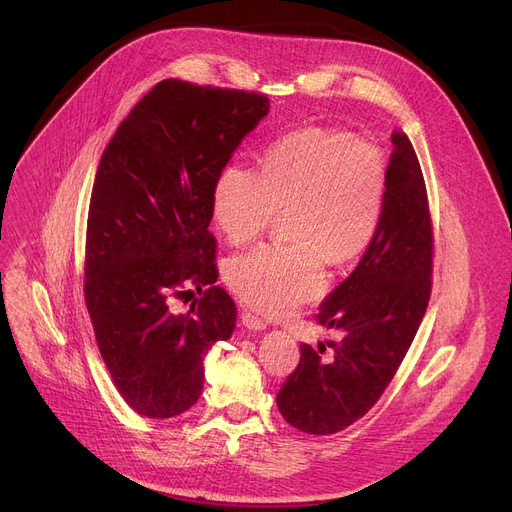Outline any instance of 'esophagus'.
<instances>
[{"label":"esophagus","mask_w":512,"mask_h":512,"mask_svg":"<svg viewBox=\"0 0 512 512\" xmlns=\"http://www.w3.org/2000/svg\"><path fill=\"white\" fill-rule=\"evenodd\" d=\"M241 320H243V326H247L249 330H265L267 328V322L249 310L241 312Z\"/></svg>","instance_id":"34e87169"}]
</instances>
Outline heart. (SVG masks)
I'll use <instances>...</instances> for the list:
<instances>
[{"instance_id": "b5f03b06", "label": "heart", "mask_w": 512, "mask_h": 512, "mask_svg": "<svg viewBox=\"0 0 512 512\" xmlns=\"http://www.w3.org/2000/svg\"><path fill=\"white\" fill-rule=\"evenodd\" d=\"M387 162L375 143L326 129L277 139L263 172L233 164L214 184L218 229L235 243L263 235L285 210L291 243H267L231 257L225 281L245 304L285 316L320 296L328 259L344 265L375 241L387 204Z\"/></svg>"}]
</instances>
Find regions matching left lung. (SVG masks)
<instances>
[{"instance_id":"1","label":"left lung","mask_w":512,"mask_h":512,"mask_svg":"<svg viewBox=\"0 0 512 512\" xmlns=\"http://www.w3.org/2000/svg\"><path fill=\"white\" fill-rule=\"evenodd\" d=\"M381 229L356 269L314 316L342 338L302 344L277 393L285 421L310 435L346 429L381 399L417 334L431 296L433 223L413 145L393 131Z\"/></svg>"}]
</instances>
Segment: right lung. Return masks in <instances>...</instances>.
Here are the masks:
<instances>
[{
	"label": "right lung",
	"instance_id": "add662e5",
	"mask_svg": "<svg viewBox=\"0 0 512 512\" xmlns=\"http://www.w3.org/2000/svg\"><path fill=\"white\" fill-rule=\"evenodd\" d=\"M263 93L166 79L121 121L97 168L85 241V304L123 401L168 419L202 395V356L237 308L218 279L214 184L267 115ZM196 286L186 314L175 300Z\"/></svg>",
	"mask_w": 512,
	"mask_h": 512
}]
</instances>
